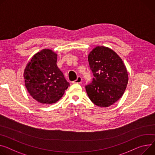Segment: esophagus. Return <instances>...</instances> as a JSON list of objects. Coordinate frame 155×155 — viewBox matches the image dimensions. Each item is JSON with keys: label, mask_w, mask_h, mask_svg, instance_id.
<instances>
[{"label": "esophagus", "mask_w": 155, "mask_h": 155, "mask_svg": "<svg viewBox=\"0 0 155 155\" xmlns=\"http://www.w3.org/2000/svg\"><path fill=\"white\" fill-rule=\"evenodd\" d=\"M82 81V78L81 77H78L77 79L74 81V83H80Z\"/></svg>", "instance_id": "34e87169"}]
</instances>
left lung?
<instances>
[{"label":"left lung","mask_w":155,"mask_h":155,"mask_svg":"<svg viewBox=\"0 0 155 155\" xmlns=\"http://www.w3.org/2000/svg\"><path fill=\"white\" fill-rule=\"evenodd\" d=\"M94 78L85 87L90 100L100 107H109L122 96L129 77L122 59L113 50L96 46L88 54Z\"/></svg>","instance_id":"left-lung-1"}]
</instances>
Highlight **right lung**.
I'll list each match as a JSON object with an SVG mask.
<instances>
[{
    "mask_svg": "<svg viewBox=\"0 0 155 155\" xmlns=\"http://www.w3.org/2000/svg\"><path fill=\"white\" fill-rule=\"evenodd\" d=\"M58 54L44 49L27 64L23 76L25 87L33 99L42 104L58 101L70 86L57 66Z\"/></svg>",
    "mask_w": 155,
    "mask_h": 155,
    "instance_id": "obj_1",
    "label": "right lung"
}]
</instances>
